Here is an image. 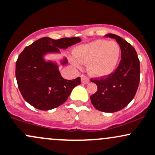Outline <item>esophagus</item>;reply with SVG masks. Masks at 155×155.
<instances>
[{
  "label": "esophagus",
  "instance_id": "1",
  "mask_svg": "<svg viewBox=\"0 0 155 155\" xmlns=\"http://www.w3.org/2000/svg\"><path fill=\"white\" fill-rule=\"evenodd\" d=\"M81 81H82L83 84H88V83L90 82V80H89L88 78H87L85 76H84V75H82V76H81Z\"/></svg>",
  "mask_w": 155,
  "mask_h": 155
}]
</instances>
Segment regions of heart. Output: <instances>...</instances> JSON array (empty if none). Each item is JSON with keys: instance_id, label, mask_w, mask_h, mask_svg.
<instances>
[{"instance_id": "b5f03b06", "label": "heart", "mask_w": 155, "mask_h": 155, "mask_svg": "<svg viewBox=\"0 0 155 155\" xmlns=\"http://www.w3.org/2000/svg\"><path fill=\"white\" fill-rule=\"evenodd\" d=\"M121 55V49L116 41L98 39L81 45L74 50L71 59L74 67L80 68L87 64V71L95 78H105L116 70Z\"/></svg>"}]
</instances>
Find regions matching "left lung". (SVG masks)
Wrapping results in <instances>:
<instances>
[{"label":"left lung","mask_w":155,"mask_h":155,"mask_svg":"<svg viewBox=\"0 0 155 155\" xmlns=\"http://www.w3.org/2000/svg\"><path fill=\"white\" fill-rule=\"evenodd\" d=\"M115 39L121 49V61L115 72L106 79L93 80L97 91L91 96V103L102 112L113 113L128 105L132 100L140 82V61L135 49L125 39L114 34L105 35Z\"/></svg>","instance_id":"left-lung-1"}]
</instances>
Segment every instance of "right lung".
Here are the masks:
<instances>
[{
	"label": "right lung",
	"mask_w": 155,
	"mask_h": 155,
	"mask_svg": "<svg viewBox=\"0 0 155 155\" xmlns=\"http://www.w3.org/2000/svg\"><path fill=\"white\" fill-rule=\"evenodd\" d=\"M79 37L54 40L44 37L25 48L16 61L15 76L24 99L35 108L48 110L62 105L76 86L81 84L80 77L67 80L61 76L56 61L46 60L48 54H59L81 41ZM60 64H68L63 57Z\"/></svg>",
	"instance_id": "right-lung-1"
}]
</instances>
